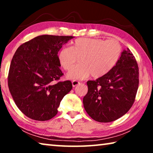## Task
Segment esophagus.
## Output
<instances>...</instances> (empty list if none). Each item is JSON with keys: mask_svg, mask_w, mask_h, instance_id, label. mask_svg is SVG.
Segmentation results:
<instances>
[{"mask_svg": "<svg viewBox=\"0 0 153 153\" xmlns=\"http://www.w3.org/2000/svg\"><path fill=\"white\" fill-rule=\"evenodd\" d=\"M78 84H79V82L78 81H77V80H74V81H72V86H73V87L76 86Z\"/></svg>", "mask_w": 153, "mask_h": 153, "instance_id": "1", "label": "esophagus"}]
</instances>
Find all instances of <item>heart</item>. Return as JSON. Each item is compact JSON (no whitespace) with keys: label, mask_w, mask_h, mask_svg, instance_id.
<instances>
[{"label":"heart","mask_w":153,"mask_h":153,"mask_svg":"<svg viewBox=\"0 0 153 153\" xmlns=\"http://www.w3.org/2000/svg\"><path fill=\"white\" fill-rule=\"evenodd\" d=\"M122 48L116 40H105L99 38H78L72 46L63 48L59 53L61 67L69 71L67 77L73 79L86 78L90 74L99 78L107 74L120 58Z\"/></svg>","instance_id":"obj_1"}]
</instances>
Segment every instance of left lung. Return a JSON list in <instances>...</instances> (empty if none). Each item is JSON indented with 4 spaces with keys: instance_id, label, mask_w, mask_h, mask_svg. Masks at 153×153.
<instances>
[{
    "instance_id": "8db88e82",
    "label": "left lung",
    "mask_w": 153,
    "mask_h": 153,
    "mask_svg": "<svg viewBox=\"0 0 153 153\" xmlns=\"http://www.w3.org/2000/svg\"><path fill=\"white\" fill-rule=\"evenodd\" d=\"M138 84V63L132 53L127 48L107 74L87 82L88 90L83 98L85 110L98 122L117 120L133 105Z\"/></svg>"
}]
</instances>
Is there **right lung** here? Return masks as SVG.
Listing matches in <instances>:
<instances>
[{"label": "right lung", "instance_id": "right-lung-1", "mask_svg": "<svg viewBox=\"0 0 153 153\" xmlns=\"http://www.w3.org/2000/svg\"><path fill=\"white\" fill-rule=\"evenodd\" d=\"M72 38L71 36H39L17 49L10 65L8 86L17 107L27 117L51 120L72 89L71 81H59L63 74L57 55Z\"/></svg>", "mask_w": 153, "mask_h": 153}]
</instances>
